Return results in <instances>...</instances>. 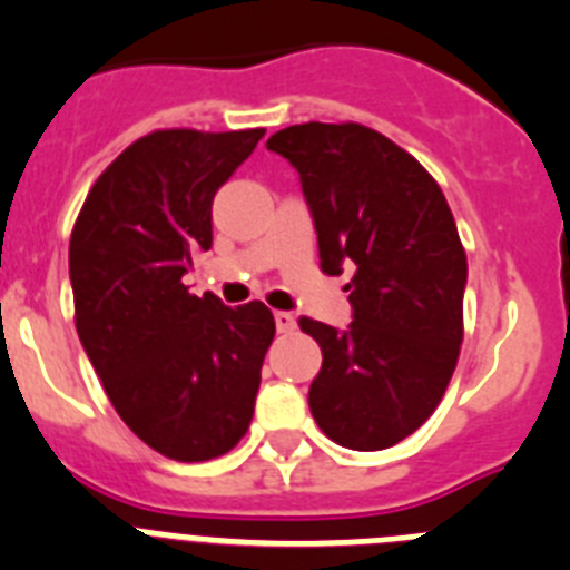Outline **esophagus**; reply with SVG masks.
Here are the masks:
<instances>
[{
  "label": "esophagus",
  "instance_id": "esophagus-1",
  "mask_svg": "<svg viewBox=\"0 0 570 570\" xmlns=\"http://www.w3.org/2000/svg\"><path fill=\"white\" fill-rule=\"evenodd\" d=\"M274 322H276V331H279V334H291V331L296 328V320L288 314V311H276Z\"/></svg>",
  "mask_w": 570,
  "mask_h": 570
}]
</instances>
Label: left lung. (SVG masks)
I'll use <instances>...</instances> for the list:
<instances>
[{
  "label": "left lung",
  "mask_w": 570,
  "mask_h": 570,
  "mask_svg": "<svg viewBox=\"0 0 570 570\" xmlns=\"http://www.w3.org/2000/svg\"><path fill=\"white\" fill-rule=\"evenodd\" d=\"M268 150L299 174L320 268L354 274L345 331L299 320L322 347L311 414L342 448L396 445L434 414L460 356L468 259L454 214L434 176L365 125H291Z\"/></svg>",
  "instance_id": "left-lung-1"
}]
</instances>
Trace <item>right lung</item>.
<instances>
[{
  "mask_svg": "<svg viewBox=\"0 0 570 570\" xmlns=\"http://www.w3.org/2000/svg\"><path fill=\"white\" fill-rule=\"evenodd\" d=\"M265 130H154L102 170L70 234L77 334L116 414L176 462L228 454L254 416L276 334L262 302L228 308L183 276L214 242L210 205Z\"/></svg>",
  "mask_w": 570,
  "mask_h": 570,
  "instance_id": "right-lung-1",
  "label": "right lung"
}]
</instances>
